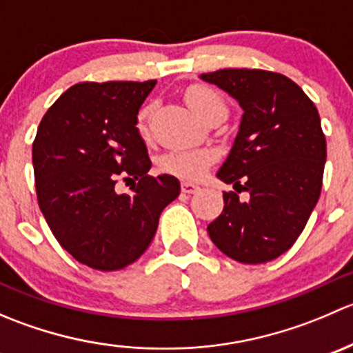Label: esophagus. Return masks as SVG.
<instances>
[{"instance_id":"34e87169","label":"esophagus","mask_w":353,"mask_h":353,"mask_svg":"<svg viewBox=\"0 0 353 353\" xmlns=\"http://www.w3.org/2000/svg\"><path fill=\"white\" fill-rule=\"evenodd\" d=\"M198 190L199 188L196 186V184L190 183V181H183V183H181V191H183V193L193 194V193H196Z\"/></svg>"}]
</instances>
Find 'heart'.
I'll list each match as a JSON object with an SVG mask.
<instances>
[{
  "label": "heart",
  "instance_id": "b5f03b06",
  "mask_svg": "<svg viewBox=\"0 0 353 353\" xmlns=\"http://www.w3.org/2000/svg\"><path fill=\"white\" fill-rule=\"evenodd\" d=\"M186 101L191 109L205 121L213 116H225L227 114L225 101L213 88L201 87V85L191 87L186 94ZM148 117H150V108L147 105L138 112L137 117V130L143 137L148 133ZM212 160L213 154L210 150H170L162 157L160 165L165 172L174 174V176L198 179L203 176Z\"/></svg>",
  "mask_w": 353,
  "mask_h": 353
}]
</instances>
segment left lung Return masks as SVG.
<instances>
[{
    "instance_id": "1",
    "label": "left lung",
    "mask_w": 353,
    "mask_h": 353,
    "mask_svg": "<svg viewBox=\"0 0 353 353\" xmlns=\"http://www.w3.org/2000/svg\"><path fill=\"white\" fill-rule=\"evenodd\" d=\"M201 78L244 109L239 133L216 176L234 190L208 225L213 244L245 265L272 261L304 230L323 186L326 138L318 109L285 74L225 68ZM245 190L248 200H239Z\"/></svg>"
}]
</instances>
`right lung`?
<instances>
[{
	"label": "right lung",
	"mask_w": 353,
	"mask_h": 353,
	"mask_svg": "<svg viewBox=\"0 0 353 353\" xmlns=\"http://www.w3.org/2000/svg\"><path fill=\"white\" fill-rule=\"evenodd\" d=\"M148 81H81L42 117L32 145L39 208L58 243L78 263L114 272L150 245L162 210L181 193L169 174L148 176L152 162L137 130ZM138 180L130 195L113 188Z\"/></svg>",
	"instance_id": "1"
}]
</instances>
